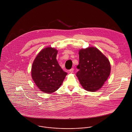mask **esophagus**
<instances>
[{"label":"esophagus","mask_w":132,"mask_h":132,"mask_svg":"<svg viewBox=\"0 0 132 132\" xmlns=\"http://www.w3.org/2000/svg\"><path fill=\"white\" fill-rule=\"evenodd\" d=\"M69 71H70V72L71 73H73V72H74V69H73V68H72L71 70H70Z\"/></svg>","instance_id":"1"}]
</instances>
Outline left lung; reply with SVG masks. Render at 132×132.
Here are the masks:
<instances>
[{
	"mask_svg": "<svg viewBox=\"0 0 132 132\" xmlns=\"http://www.w3.org/2000/svg\"><path fill=\"white\" fill-rule=\"evenodd\" d=\"M79 71L76 76L82 87L89 92H96L110 75L111 66L108 58L97 48L89 47L79 51Z\"/></svg>",
	"mask_w": 132,
	"mask_h": 132,
	"instance_id": "1",
	"label": "left lung"
}]
</instances>
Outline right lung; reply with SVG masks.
<instances>
[{
	"label": "right lung",
	"instance_id": "1",
	"mask_svg": "<svg viewBox=\"0 0 132 132\" xmlns=\"http://www.w3.org/2000/svg\"><path fill=\"white\" fill-rule=\"evenodd\" d=\"M57 54L54 48H46L38 54L32 64V79L38 88L45 93L57 90L68 74L58 64Z\"/></svg>",
	"mask_w": 132,
	"mask_h": 132
}]
</instances>
